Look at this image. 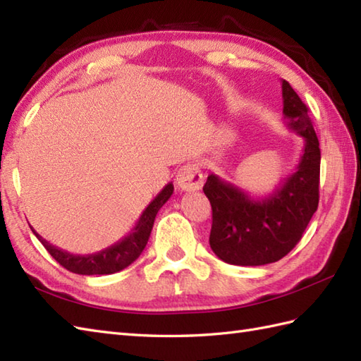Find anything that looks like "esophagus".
Returning <instances> with one entry per match:
<instances>
[{
  "instance_id": "esophagus-1",
  "label": "esophagus",
  "mask_w": 361,
  "mask_h": 361,
  "mask_svg": "<svg viewBox=\"0 0 361 361\" xmlns=\"http://www.w3.org/2000/svg\"><path fill=\"white\" fill-rule=\"evenodd\" d=\"M176 185L185 192H194L203 186V173L197 164H185L176 173Z\"/></svg>"
}]
</instances>
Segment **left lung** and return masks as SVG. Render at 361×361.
<instances>
[{"mask_svg":"<svg viewBox=\"0 0 361 361\" xmlns=\"http://www.w3.org/2000/svg\"><path fill=\"white\" fill-rule=\"evenodd\" d=\"M283 121L302 137L299 163L271 194L251 197L211 173L203 186L212 208L209 245L231 265L278 262L301 240L319 200V142L309 110L287 80H282Z\"/></svg>","mask_w":361,"mask_h":361,"instance_id":"left-lung-1","label":"left lung"}]
</instances>
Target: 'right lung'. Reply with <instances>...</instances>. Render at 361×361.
I'll list each match as a JSON object with an SVG mask.
<instances>
[{
	"label": "right lung",
	"instance_id": "add662e5",
	"mask_svg": "<svg viewBox=\"0 0 361 361\" xmlns=\"http://www.w3.org/2000/svg\"><path fill=\"white\" fill-rule=\"evenodd\" d=\"M172 194L173 185L169 183V185H166L163 190L153 198L147 208L142 211L140 220H137L136 226L130 231V234L122 237L119 242L111 245V247L94 252V255H71V252L54 247L52 243L44 240L40 234L35 233V229H32V233L35 234L37 239L42 242L43 247L48 250L49 255L63 268H66V270H70L75 274L85 276L111 274L124 270L126 267H128L140 257L142 250L145 248V245L149 242L153 221H155L158 211L161 209V206L171 198Z\"/></svg>",
	"mask_w": 361,
	"mask_h": 361
}]
</instances>
